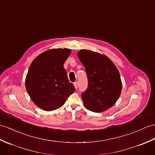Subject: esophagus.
I'll return each mask as SVG.
<instances>
[{
  "instance_id": "1",
  "label": "esophagus",
  "mask_w": 155,
  "mask_h": 155,
  "mask_svg": "<svg viewBox=\"0 0 155 155\" xmlns=\"http://www.w3.org/2000/svg\"><path fill=\"white\" fill-rule=\"evenodd\" d=\"M78 82H74V88H78Z\"/></svg>"
}]
</instances>
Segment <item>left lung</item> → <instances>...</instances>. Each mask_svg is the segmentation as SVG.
I'll list each match as a JSON object with an SVG mask.
<instances>
[{
	"label": "left lung",
	"instance_id": "8db88e82",
	"mask_svg": "<svg viewBox=\"0 0 155 155\" xmlns=\"http://www.w3.org/2000/svg\"><path fill=\"white\" fill-rule=\"evenodd\" d=\"M87 74L88 86L81 97L84 106L93 112H102L113 106L120 98L122 82L114 63L106 55L91 50L77 53Z\"/></svg>",
	"mask_w": 155,
	"mask_h": 155
}]
</instances>
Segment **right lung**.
<instances>
[{
    "mask_svg": "<svg viewBox=\"0 0 155 155\" xmlns=\"http://www.w3.org/2000/svg\"><path fill=\"white\" fill-rule=\"evenodd\" d=\"M71 53L67 48L48 49L35 57L29 67L25 86L32 102L41 110L59 108L74 92L63 67Z\"/></svg>",
    "mask_w": 155,
    "mask_h": 155,
    "instance_id": "1",
    "label": "right lung"
}]
</instances>
